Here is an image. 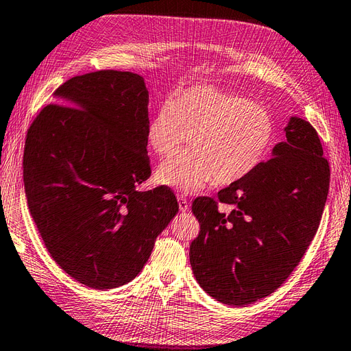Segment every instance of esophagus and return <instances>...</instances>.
Listing matches in <instances>:
<instances>
[{"instance_id": "esophagus-1", "label": "esophagus", "mask_w": 351, "mask_h": 351, "mask_svg": "<svg viewBox=\"0 0 351 351\" xmlns=\"http://www.w3.org/2000/svg\"><path fill=\"white\" fill-rule=\"evenodd\" d=\"M177 201H178V208H180V211L189 210V202H187V199L183 195H177Z\"/></svg>"}]
</instances>
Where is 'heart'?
<instances>
[{"mask_svg":"<svg viewBox=\"0 0 351 351\" xmlns=\"http://www.w3.org/2000/svg\"><path fill=\"white\" fill-rule=\"evenodd\" d=\"M274 135V121L263 106L210 84L162 102L146 126L147 146L162 158L192 136L193 150L169 158L156 173L160 184L183 193L213 180L217 186L243 180L267 158Z\"/></svg>","mask_w":351,"mask_h":351,"instance_id":"1","label":"heart"}]
</instances>
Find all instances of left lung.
I'll use <instances>...</instances> for the list:
<instances>
[{
	"label": "left lung",
	"mask_w": 351,
	"mask_h": 351,
	"mask_svg": "<svg viewBox=\"0 0 351 351\" xmlns=\"http://www.w3.org/2000/svg\"><path fill=\"white\" fill-rule=\"evenodd\" d=\"M286 141L243 180L198 196L199 234L189 249L193 276L219 302L243 306L271 295L292 274L317 232L330 169L317 131L290 117ZM219 203L231 210L221 212Z\"/></svg>",
	"instance_id": "8db88e82"
}]
</instances>
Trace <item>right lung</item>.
<instances>
[{
  "label": "right lung",
  "instance_id": "1",
  "mask_svg": "<svg viewBox=\"0 0 351 351\" xmlns=\"http://www.w3.org/2000/svg\"><path fill=\"white\" fill-rule=\"evenodd\" d=\"M31 123L23 183L31 216L53 261L79 283L104 290L140 274L178 211L152 174L141 75L102 70L66 80Z\"/></svg>",
  "mask_w": 351,
  "mask_h": 351
}]
</instances>
